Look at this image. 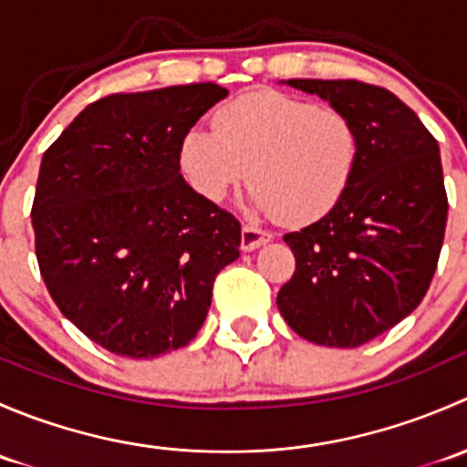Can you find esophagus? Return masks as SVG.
Segmentation results:
<instances>
[{
  "instance_id": "1",
  "label": "esophagus",
  "mask_w": 467,
  "mask_h": 467,
  "mask_svg": "<svg viewBox=\"0 0 467 467\" xmlns=\"http://www.w3.org/2000/svg\"><path fill=\"white\" fill-rule=\"evenodd\" d=\"M273 239L271 233H266V230L262 228H255V225H244L242 228V251H255V248L264 246V244H268Z\"/></svg>"
}]
</instances>
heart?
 <instances>
[{"mask_svg":"<svg viewBox=\"0 0 467 467\" xmlns=\"http://www.w3.org/2000/svg\"><path fill=\"white\" fill-rule=\"evenodd\" d=\"M359 153L357 126L341 110L262 89L221 106L214 129H187L178 162L210 203H219L251 167V203L285 223L309 225L348 194Z\"/></svg>","mask_w":467,"mask_h":467,"instance_id":"b5f03b06","label":"heart"}]
</instances>
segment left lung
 Masks as SVG:
<instances>
[{"mask_svg":"<svg viewBox=\"0 0 467 467\" xmlns=\"http://www.w3.org/2000/svg\"><path fill=\"white\" fill-rule=\"evenodd\" d=\"M357 126L359 164L343 201L285 234L296 271L277 309L296 334L357 348L407 318L434 277L447 194L434 135L389 89L361 81L291 78Z\"/></svg>","mask_w":467,"mask_h":467,"instance_id":"8db88e82","label":"left lung"}]
</instances>
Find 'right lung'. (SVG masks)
Segmentation results:
<instances>
[{
	"instance_id": "obj_1",
	"label": "right lung",
	"mask_w": 467,
	"mask_h": 467,
	"mask_svg": "<svg viewBox=\"0 0 467 467\" xmlns=\"http://www.w3.org/2000/svg\"><path fill=\"white\" fill-rule=\"evenodd\" d=\"M228 97L216 83L110 94L42 155L36 257L65 318L106 350L150 359L205 323L242 225L181 176L187 129Z\"/></svg>"
}]
</instances>
